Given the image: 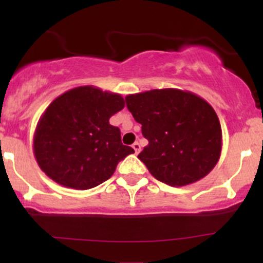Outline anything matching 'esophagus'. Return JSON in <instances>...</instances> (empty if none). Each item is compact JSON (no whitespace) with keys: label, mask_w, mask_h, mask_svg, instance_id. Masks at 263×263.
Instances as JSON below:
<instances>
[{"label":"esophagus","mask_w":263,"mask_h":263,"mask_svg":"<svg viewBox=\"0 0 263 263\" xmlns=\"http://www.w3.org/2000/svg\"><path fill=\"white\" fill-rule=\"evenodd\" d=\"M132 148L135 149V153L137 155V153H140V151H141V144L138 143V142H135V143L132 144Z\"/></svg>","instance_id":"esophagus-1"}]
</instances>
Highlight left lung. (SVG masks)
<instances>
[{
    "label": "left lung",
    "mask_w": 263,
    "mask_h": 263,
    "mask_svg": "<svg viewBox=\"0 0 263 263\" xmlns=\"http://www.w3.org/2000/svg\"><path fill=\"white\" fill-rule=\"evenodd\" d=\"M126 105L148 140L138 158L156 179L183 186L213 171L222 134L209 102L184 90L155 89L127 95Z\"/></svg>",
    "instance_id": "1"
}]
</instances>
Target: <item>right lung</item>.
Wrapping results in <instances>:
<instances>
[{"label": "right lung", "instance_id": "obj_1", "mask_svg": "<svg viewBox=\"0 0 263 263\" xmlns=\"http://www.w3.org/2000/svg\"><path fill=\"white\" fill-rule=\"evenodd\" d=\"M125 107L120 93L86 85L58 96L45 108L33 137L42 171L66 188L86 190L104 183L134 148L121 142L110 117Z\"/></svg>", "mask_w": 263, "mask_h": 263}]
</instances>
